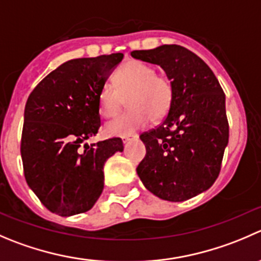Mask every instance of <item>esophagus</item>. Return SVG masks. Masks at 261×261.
<instances>
[{
  "instance_id": "esophagus-1",
  "label": "esophagus",
  "mask_w": 261,
  "mask_h": 261,
  "mask_svg": "<svg viewBox=\"0 0 261 261\" xmlns=\"http://www.w3.org/2000/svg\"><path fill=\"white\" fill-rule=\"evenodd\" d=\"M131 140H133V136H123V138H122V143L125 144V145L127 143H130Z\"/></svg>"
}]
</instances>
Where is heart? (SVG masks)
Segmentation results:
<instances>
[{
  "instance_id": "obj_1",
  "label": "heart",
  "mask_w": 261,
  "mask_h": 261,
  "mask_svg": "<svg viewBox=\"0 0 261 261\" xmlns=\"http://www.w3.org/2000/svg\"><path fill=\"white\" fill-rule=\"evenodd\" d=\"M113 86L106 85L98 97L99 115L113 118L120 113L123 99L130 110L106 126L111 136H128L148 125L150 118L166 117L173 102V84L164 74H156L151 65L131 60L113 75Z\"/></svg>"
}]
</instances>
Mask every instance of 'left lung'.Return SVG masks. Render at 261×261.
Here are the masks:
<instances>
[{"label": "left lung", "mask_w": 261, "mask_h": 261, "mask_svg": "<svg viewBox=\"0 0 261 261\" xmlns=\"http://www.w3.org/2000/svg\"><path fill=\"white\" fill-rule=\"evenodd\" d=\"M131 56L159 65L173 84L169 112L140 135L146 155L136 172L163 200L194 198L216 182L222 168L229 136L223 89L211 67L181 45L133 50Z\"/></svg>", "instance_id": "left-lung-1"}]
</instances>
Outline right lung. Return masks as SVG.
<instances>
[{
  "mask_svg": "<svg viewBox=\"0 0 261 261\" xmlns=\"http://www.w3.org/2000/svg\"><path fill=\"white\" fill-rule=\"evenodd\" d=\"M122 53L75 58L47 75L25 105L21 151L27 184L52 213L70 217L90 211L105 186L103 167L120 138L82 143L98 134V97Z\"/></svg>",
  "mask_w": 261,
  "mask_h": 261,
  "instance_id": "obj_1",
  "label": "right lung"
}]
</instances>
